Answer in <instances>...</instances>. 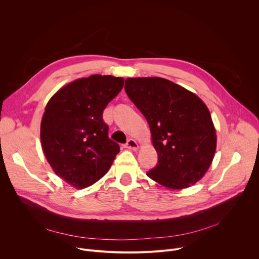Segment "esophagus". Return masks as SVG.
Instances as JSON below:
<instances>
[{"label": "esophagus", "mask_w": 259, "mask_h": 259, "mask_svg": "<svg viewBox=\"0 0 259 259\" xmlns=\"http://www.w3.org/2000/svg\"><path fill=\"white\" fill-rule=\"evenodd\" d=\"M125 147H126V149H128V150L136 151V150L138 149V144H137V142H136L134 139L130 138V139L127 141V143L125 144Z\"/></svg>", "instance_id": "obj_1"}]
</instances>
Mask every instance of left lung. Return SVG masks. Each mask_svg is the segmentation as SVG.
<instances>
[{"instance_id":"obj_1","label":"left lung","mask_w":259,"mask_h":259,"mask_svg":"<svg viewBox=\"0 0 259 259\" xmlns=\"http://www.w3.org/2000/svg\"><path fill=\"white\" fill-rule=\"evenodd\" d=\"M125 91L149 123L159 157L146 173L170 190L190 188L208 171L216 130L207 105L195 93L163 78H128Z\"/></svg>"}]
</instances>
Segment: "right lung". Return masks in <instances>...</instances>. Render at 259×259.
I'll return each instance as SVG.
<instances>
[{"instance_id":"1","label":"right lung","mask_w":259,"mask_h":259,"mask_svg":"<svg viewBox=\"0 0 259 259\" xmlns=\"http://www.w3.org/2000/svg\"><path fill=\"white\" fill-rule=\"evenodd\" d=\"M123 86V78L92 75L66 84L48 101L41 122L42 149L55 174L69 186H92L119 154L102 113Z\"/></svg>"}]
</instances>
